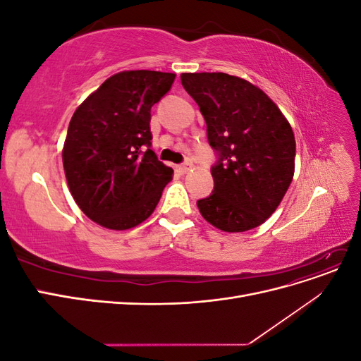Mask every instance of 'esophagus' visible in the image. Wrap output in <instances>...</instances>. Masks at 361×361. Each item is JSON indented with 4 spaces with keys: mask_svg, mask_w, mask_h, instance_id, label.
<instances>
[{
    "mask_svg": "<svg viewBox=\"0 0 361 361\" xmlns=\"http://www.w3.org/2000/svg\"><path fill=\"white\" fill-rule=\"evenodd\" d=\"M191 167H192L191 162H185V164H182V166H178V167H176V171H179L180 174H185V173L190 171Z\"/></svg>",
    "mask_w": 361,
    "mask_h": 361,
    "instance_id": "1",
    "label": "esophagus"
}]
</instances>
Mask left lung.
I'll return each mask as SVG.
<instances>
[{"label":"left lung","mask_w":361,"mask_h":361,"mask_svg":"<svg viewBox=\"0 0 361 361\" xmlns=\"http://www.w3.org/2000/svg\"><path fill=\"white\" fill-rule=\"evenodd\" d=\"M200 106L207 140L218 152L214 191L197 202L204 220L223 232L264 224L285 197L295 171V135L288 118L257 85L223 72L182 73Z\"/></svg>","instance_id":"1"}]
</instances>
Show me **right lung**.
<instances>
[{
	"label": "right lung",
	"mask_w": 361,
	"mask_h": 361,
	"mask_svg": "<svg viewBox=\"0 0 361 361\" xmlns=\"http://www.w3.org/2000/svg\"><path fill=\"white\" fill-rule=\"evenodd\" d=\"M176 78L157 71H123L76 108L63 146V169L80 209L111 231L152 215L173 170L150 146V108Z\"/></svg>",
	"instance_id": "add662e5"
}]
</instances>
